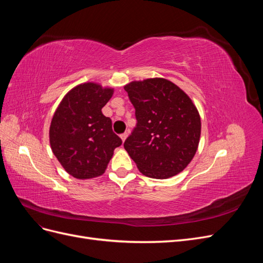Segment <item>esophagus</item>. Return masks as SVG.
<instances>
[{
  "label": "esophagus",
  "mask_w": 263,
  "mask_h": 263,
  "mask_svg": "<svg viewBox=\"0 0 263 263\" xmlns=\"http://www.w3.org/2000/svg\"><path fill=\"white\" fill-rule=\"evenodd\" d=\"M127 136H128V134H127V133H124V134H122V135H121V139H122V141H123V142L126 140Z\"/></svg>",
  "instance_id": "obj_1"
}]
</instances>
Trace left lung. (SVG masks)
<instances>
[{
  "instance_id": "1",
  "label": "left lung",
  "mask_w": 263,
  "mask_h": 263,
  "mask_svg": "<svg viewBox=\"0 0 263 263\" xmlns=\"http://www.w3.org/2000/svg\"><path fill=\"white\" fill-rule=\"evenodd\" d=\"M124 89L137 118L125 150L146 177L177 176L192 161L201 138V117L194 103L163 78L132 81Z\"/></svg>"
}]
</instances>
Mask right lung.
<instances>
[{
	"label": "right lung",
	"instance_id": "right-lung-1",
	"mask_svg": "<svg viewBox=\"0 0 263 263\" xmlns=\"http://www.w3.org/2000/svg\"><path fill=\"white\" fill-rule=\"evenodd\" d=\"M114 89L95 82L71 89L52 116L49 142L53 155L70 176L85 180L105 172L115 148L122 145L112 129V121L102 108Z\"/></svg>",
	"mask_w": 263,
	"mask_h": 263
}]
</instances>
